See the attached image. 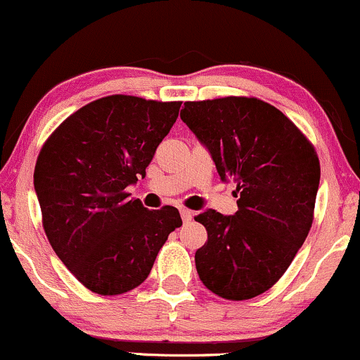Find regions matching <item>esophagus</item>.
I'll list each match as a JSON object with an SVG mask.
<instances>
[{"label": "esophagus", "instance_id": "obj_1", "mask_svg": "<svg viewBox=\"0 0 360 360\" xmlns=\"http://www.w3.org/2000/svg\"><path fill=\"white\" fill-rule=\"evenodd\" d=\"M179 212H181V218H183V221H191L193 220V212H191V210L181 208Z\"/></svg>", "mask_w": 360, "mask_h": 360}]
</instances>
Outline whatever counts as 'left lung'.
<instances>
[{
  "instance_id": "8db88e82",
  "label": "left lung",
  "mask_w": 360,
  "mask_h": 360,
  "mask_svg": "<svg viewBox=\"0 0 360 360\" xmlns=\"http://www.w3.org/2000/svg\"><path fill=\"white\" fill-rule=\"evenodd\" d=\"M181 120L208 148L221 179L237 183V213L194 217L208 232L194 255L198 276L220 298H255L278 283L311 229L320 184L315 147L257 98L186 101Z\"/></svg>"
}]
</instances>
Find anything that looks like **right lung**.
<instances>
[{
	"mask_svg": "<svg viewBox=\"0 0 360 360\" xmlns=\"http://www.w3.org/2000/svg\"><path fill=\"white\" fill-rule=\"evenodd\" d=\"M181 101L111 94L65 118L37 157L34 184L45 235L84 288L115 296L140 286L169 233L174 206L147 210L127 186L146 176Z\"/></svg>",
	"mask_w": 360,
	"mask_h": 360,
	"instance_id": "right-lung-1",
	"label": "right lung"
}]
</instances>
